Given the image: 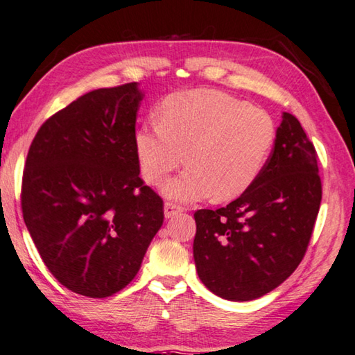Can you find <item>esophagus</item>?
<instances>
[{"label": "esophagus", "mask_w": 355, "mask_h": 355, "mask_svg": "<svg viewBox=\"0 0 355 355\" xmlns=\"http://www.w3.org/2000/svg\"><path fill=\"white\" fill-rule=\"evenodd\" d=\"M180 213H182V208L180 207L173 205V203H171V202L164 203V218L166 219H171V218H173V216H177Z\"/></svg>", "instance_id": "esophagus-1"}]
</instances>
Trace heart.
<instances>
[{
  "label": "heart",
  "instance_id": "heart-1",
  "mask_svg": "<svg viewBox=\"0 0 355 355\" xmlns=\"http://www.w3.org/2000/svg\"><path fill=\"white\" fill-rule=\"evenodd\" d=\"M277 128L266 111L220 91L173 94L161 105V123H148L135 136L141 172L159 184L183 163L189 167L163 186L173 202L192 203L214 194L230 200L260 177Z\"/></svg>",
  "mask_w": 355,
  "mask_h": 355
}]
</instances>
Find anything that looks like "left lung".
Here are the masks:
<instances>
[{
  "label": "left lung",
  "instance_id": "1",
  "mask_svg": "<svg viewBox=\"0 0 355 355\" xmlns=\"http://www.w3.org/2000/svg\"><path fill=\"white\" fill-rule=\"evenodd\" d=\"M318 156L299 120L282 114L268 163L219 209L194 213L196 269L216 296L245 302L272 291L302 261L321 203Z\"/></svg>",
  "mask_w": 355,
  "mask_h": 355
}]
</instances>
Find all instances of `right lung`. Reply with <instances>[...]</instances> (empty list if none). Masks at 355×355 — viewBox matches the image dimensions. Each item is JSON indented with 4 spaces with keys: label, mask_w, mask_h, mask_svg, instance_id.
<instances>
[{
    "label": "right lung",
    "mask_w": 355,
    "mask_h": 355,
    "mask_svg": "<svg viewBox=\"0 0 355 355\" xmlns=\"http://www.w3.org/2000/svg\"><path fill=\"white\" fill-rule=\"evenodd\" d=\"M137 83L83 95L42 125L23 172V219L61 285L103 299L123 290L163 225L139 178Z\"/></svg>",
    "instance_id": "1"
}]
</instances>
